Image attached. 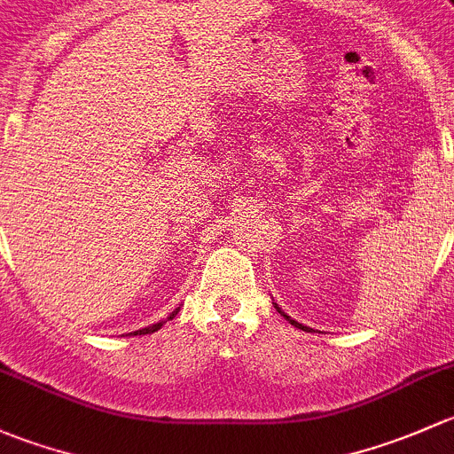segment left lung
<instances>
[{
	"label": "left lung",
	"instance_id": "1",
	"mask_svg": "<svg viewBox=\"0 0 454 454\" xmlns=\"http://www.w3.org/2000/svg\"><path fill=\"white\" fill-rule=\"evenodd\" d=\"M273 306H275V310H278V312H279V315H282V317H286V321H288V324H291V325H295V328H299V330H303V332H312V328H308V325L299 324V321H295V319H291V317H288V315H286V312H282V308H279V306H278V303H273Z\"/></svg>",
	"mask_w": 454,
	"mask_h": 454
}]
</instances>
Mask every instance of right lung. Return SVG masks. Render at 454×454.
<instances>
[{"label": "right lung", "instance_id": "obj_1", "mask_svg": "<svg viewBox=\"0 0 454 454\" xmlns=\"http://www.w3.org/2000/svg\"><path fill=\"white\" fill-rule=\"evenodd\" d=\"M176 312H179V308H175V312H170V317H168V321H170V319H175V315H176ZM163 324H166V319L157 321V324H153V325H146V328H142V330H135V332H130V334H133V336H139V334H153V332H157L159 328H161Z\"/></svg>", "mask_w": 454, "mask_h": 454}]
</instances>
